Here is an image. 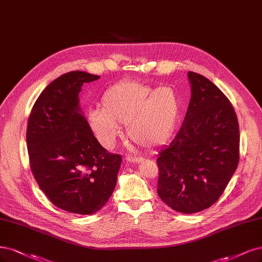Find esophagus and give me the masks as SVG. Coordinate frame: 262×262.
Returning <instances> with one entry per match:
<instances>
[{
	"instance_id": "obj_1",
	"label": "esophagus",
	"mask_w": 262,
	"mask_h": 262,
	"mask_svg": "<svg viewBox=\"0 0 262 262\" xmlns=\"http://www.w3.org/2000/svg\"><path fill=\"white\" fill-rule=\"evenodd\" d=\"M124 159L128 162H133V164H138V162L142 161L141 157H135V156H125Z\"/></svg>"
}]
</instances>
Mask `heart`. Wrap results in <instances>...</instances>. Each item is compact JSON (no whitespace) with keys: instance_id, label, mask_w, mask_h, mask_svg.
Listing matches in <instances>:
<instances>
[{"instance_id":"1","label":"heart","mask_w":262,"mask_h":262,"mask_svg":"<svg viewBox=\"0 0 262 262\" xmlns=\"http://www.w3.org/2000/svg\"><path fill=\"white\" fill-rule=\"evenodd\" d=\"M101 110L89 113V124L105 147H113L127 125L128 138L144 148L165 144L173 134L180 116V98L171 86L154 89L135 80L108 86L101 97Z\"/></svg>"}]
</instances>
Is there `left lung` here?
Segmentation results:
<instances>
[{"mask_svg": "<svg viewBox=\"0 0 262 262\" xmlns=\"http://www.w3.org/2000/svg\"><path fill=\"white\" fill-rule=\"evenodd\" d=\"M192 96L181 128L159 152L157 193L170 208L194 213L224 192L239 160V128L229 98L206 77L188 71Z\"/></svg>", "mask_w": 262, "mask_h": 262, "instance_id": "obj_1", "label": "left lung"}]
</instances>
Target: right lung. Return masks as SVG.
I'll return each instance as SVG.
<instances>
[{"mask_svg": "<svg viewBox=\"0 0 262 262\" xmlns=\"http://www.w3.org/2000/svg\"><path fill=\"white\" fill-rule=\"evenodd\" d=\"M100 76L83 71L61 75L35 101L27 125L31 172L53 205L92 214L112 196L121 156L107 151L80 114L83 83Z\"/></svg>", "mask_w": 262, "mask_h": 262, "instance_id": "obj_1", "label": "right lung"}]
</instances>
